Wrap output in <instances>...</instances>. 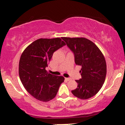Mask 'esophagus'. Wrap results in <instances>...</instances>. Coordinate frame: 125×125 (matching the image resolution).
<instances>
[{
    "label": "esophagus",
    "mask_w": 125,
    "mask_h": 125,
    "mask_svg": "<svg viewBox=\"0 0 125 125\" xmlns=\"http://www.w3.org/2000/svg\"><path fill=\"white\" fill-rule=\"evenodd\" d=\"M65 80L67 81H69L70 80V78H65Z\"/></svg>",
    "instance_id": "obj_1"
}]
</instances>
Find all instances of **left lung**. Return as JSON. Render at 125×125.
<instances>
[{
  "label": "left lung",
  "instance_id": "left-lung-1",
  "mask_svg": "<svg viewBox=\"0 0 125 125\" xmlns=\"http://www.w3.org/2000/svg\"><path fill=\"white\" fill-rule=\"evenodd\" d=\"M73 52L76 65L82 66L81 79L75 81L77 88L72 90L75 96L88 99L95 95L105 79L106 64L102 52L93 42L84 38L62 37Z\"/></svg>",
  "mask_w": 125,
  "mask_h": 125
}]
</instances>
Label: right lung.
I'll return each mask as SVG.
<instances>
[{
	"label": "right lung",
	"instance_id": "add662e5",
	"mask_svg": "<svg viewBox=\"0 0 125 125\" xmlns=\"http://www.w3.org/2000/svg\"><path fill=\"white\" fill-rule=\"evenodd\" d=\"M65 45L60 38H41L23 51L19 62V76L23 87L34 97L48 102L56 96L62 76L48 73L46 70L53 52Z\"/></svg>",
	"mask_w": 125,
	"mask_h": 125
}]
</instances>
